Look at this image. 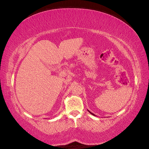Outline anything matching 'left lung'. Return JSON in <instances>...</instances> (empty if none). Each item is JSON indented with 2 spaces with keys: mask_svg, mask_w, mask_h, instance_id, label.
<instances>
[{
  "mask_svg": "<svg viewBox=\"0 0 149 149\" xmlns=\"http://www.w3.org/2000/svg\"><path fill=\"white\" fill-rule=\"evenodd\" d=\"M88 111H89V112H90V113H91V114H92V115H93V116H95V114H93V113H92V112H90V111H89V110H88Z\"/></svg>",
  "mask_w": 149,
  "mask_h": 149,
  "instance_id": "left-lung-1",
  "label": "left lung"
}]
</instances>
